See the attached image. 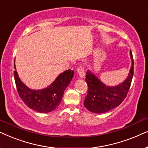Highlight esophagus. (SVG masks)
I'll list each match as a JSON object with an SVG mask.
<instances>
[{
    "label": "esophagus",
    "instance_id": "1",
    "mask_svg": "<svg viewBox=\"0 0 148 148\" xmlns=\"http://www.w3.org/2000/svg\"><path fill=\"white\" fill-rule=\"evenodd\" d=\"M77 73H78V74H79V77L81 79H83V78L85 77L84 70V68H83L82 66H80L79 68L78 69Z\"/></svg>",
    "mask_w": 148,
    "mask_h": 148
}]
</instances>
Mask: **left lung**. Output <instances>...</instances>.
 Returning <instances> with one entry per match:
<instances>
[{
  "label": "left lung",
  "mask_w": 148,
  "mask_h": 148,
  "mask_svg": "<svg viewBox=\"0 0 148 148\" xmlns=\"http://www.w3.org/2000/svg\"><path fill=\"white\" fill-rule=\"evenodd\" d=\"M131 65L127 78L116 86H110L104 84L92 71L88 70L86 82L88 84V94L85 99L84 106L90 112L104 113L119 106L126 98L133 75L132 52H129Z\"/></svg>",
  "instance_id": "8db88e82"
}]
</instances>
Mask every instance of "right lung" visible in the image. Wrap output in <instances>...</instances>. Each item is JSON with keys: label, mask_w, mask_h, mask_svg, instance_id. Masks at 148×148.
Returning <instances> with one entry per match:
<instances>
[{"label": "right lung", "mask_w": 148, "mask_h": 148, "mask_svg": "<svg viewBox=\"0 0 148 148\" xmlns=\"http://www.w3.org/2000/svg\"><path fill=\"white\" fill-rule=\"evenodd\" d=\"M14 69H15L14 77L20 98L29 108L41 113L52 112L57 108L61 102L64 90L70 84L74 75L73 70H66L58 75L46 88L34 90L20 79L16 71L15 62H14Z\"/></svg>", "instance_id": "1"}]
</instances>
